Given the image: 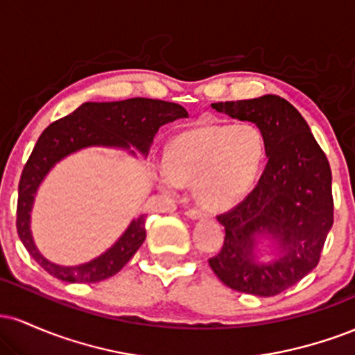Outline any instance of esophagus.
I'll return each instance as SVG.
<instances>
[{
	"label": "esophagus",
	"instance_id": "1",
	"mask_svg": "<svg viewBox=\"0 0 355 355\" xmlns=\"http://www.w3.org/2000/svg\"><path fill=\"white\" fill-rule=\"evenodd\" d=\"M187 215H189L191 220H202V218L209 217V214H205V211H202V210H198V209L189 210V211H187Z\"/></svg>",
	"mask_w": 355,
	"mask_h": 355
}]
</instances>
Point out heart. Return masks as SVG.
Returning <instances> with one entry per match:
<instances>
[{"label":"heart","mask_w":355,"mask_h":355,"mask_svg":"<svg viewBox=\"0 0 355 355\" xmlns=\"http://www.w3.org/2000/svg\"><path fill=\"white\" fill-rule=\"evenodd\" d=\"M266 158V138L255 125H207L182 133L165 153L155 180L165 193L177 195L193 183L198 203L227 209L252 190Z\"/></svg>","instance_id":"b5f03b06"}]
</instances>
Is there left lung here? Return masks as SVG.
I'll return each instance as SVG.
<instances>
[{
  "label": "left lung",
  "instance_id": "8db88e82",
  "mask_svg": "<svg viewBox=\"0 0 355 355\" xmlns=\"http://www.w3.org/2000/svg\"><path fill=\"white\" fill-rule=\"evenodd\" d=\"M211 108L255 123L268 162L255 189L217 217L225 240L209 263L234 291L277 295L319 263L334 223L331 166L307 121L280 96L220 101ZM262 239L275 248L267 261L258 248Z\"/></svg>",
  "mask_w": 355,
  "mask_h": 355
}]
</instances>
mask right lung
<instances>
[{
  "label": "right lung",
  "mask_w": 355,
  "mask_h": 355,
  "mask_svg": "<svg viewBox=\"0 0 355 355\" xmlns=\"http://www.w3.org/2000/svg\"><path fill=\"white\" fill-rule=\"evenodd\" d=\"M182 105L150 98L96 103L87 101L71 115L60 118L40 135L33 152L24 165L18 187L16 229L23 245L48 274L63 282L93 284L118 274L126 266L146 237L145 215L133 218L120 239L103 254L80 266H60L42 255L31 234V210L40 185L50 170L68 155L89 146L126 150L146 157L162 125L187 118ZM132 146L131 149L129 146Z\"/></svg>",
  "instance_id": "add662e5"
}]
</instances>
